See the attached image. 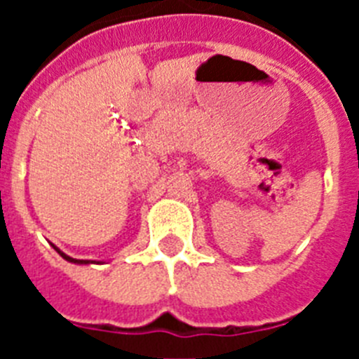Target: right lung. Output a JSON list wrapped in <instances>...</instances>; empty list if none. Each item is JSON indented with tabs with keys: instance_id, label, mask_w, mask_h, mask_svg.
Returning <instances> with one entry per match:
<instances>
[{
	"instance_id": "obj_1",
	"label": "right lung",
	"mask_w": 359,
	"mask_h": 359,
	"mask_svg": "<svg viewBox=\"0 0 359 359\" xmlns=\"http://www.w3.org/2000/svg\"><path fill=\"white\" fill-rule=\"evenodd\" d=\"M52 246H53V244H52ZM53 250H55V252L59 253V255H61L62 259H65V261H68V262H73V264H100V262H97V261H81V259H73V257L66 255L65 252H61V250L57 248V246H53Z\"/></svg>"
}]
</instances>
